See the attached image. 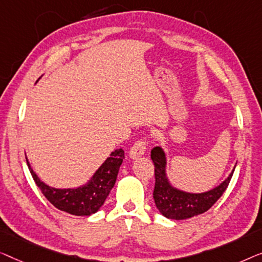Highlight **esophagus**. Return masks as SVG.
Masks as SVG:
<instances>
[{
    "instance_id": "34e87169",
    "label": "esophagus",
    "mask_w": 262,
    "mask_h": 262,
    "mask_svg": "<svg viewBox=\"0 0 262 262\" xmlns=\"http://www.w3.org/2000/svg\"><path fill=\"white\" fill-rule=\"evenodd\" d=\"M145 152H146V141H143V140H139V141H136L134 145L132 146L129 157L132 159H136V158L143 156Z\"/></svg>"
}]
</instances>
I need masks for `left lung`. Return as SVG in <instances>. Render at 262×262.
Instances as JSON below:
<instances>
[{"label":"left lung","mask_w":262,"mask_h":262,"mask_svg":"<svg viewBox=\"0 0 262 262\" xmlns=\"http://www.w3.org/2000/svg\"><path fill=\"white\" fill-rule=\"evenodd\" d=\"M150 159L154 164L156 176L154 202L158 210L171 220H186L208 211L226 191L235 169L234 167L228 178L212 190L202 193H190L171 185L166 174V156L161 147H154L150 150Z\"/></svg>","instance_id":"left-lung-1"}]
</instances>
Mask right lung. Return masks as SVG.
Listing matches in <instances>:
<instances>
[{
    "label": "right lung",
    "instance_id": "add662e5",
    "mask_svg": "<svg viewBox=\"0 0 262 262\" xmlns=\"http://www.w3.org/2000/svg\"><path fill=\"white\" fill-rule=\"evenodd\" d=\"M123 159V149H115L95 172L89 182L76 189H56L49 186L35 174L27 158L26 161L35 184L51 204L71 215L90 216L97 212L99 208L104 204L106 197L115 185L117 173Z\"/></svg>",
    "mask_w": 262,
    "mask_h": 262
}]
</instances>
